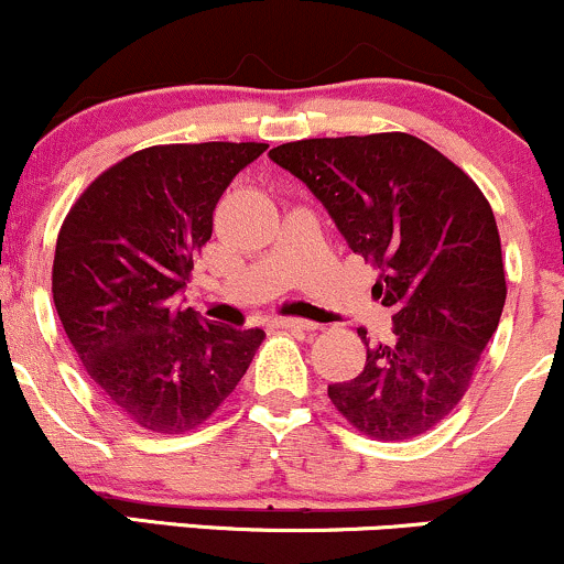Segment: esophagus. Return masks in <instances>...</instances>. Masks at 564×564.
<instances>
[{
	"mask_svg": "<svg viewBox=\"0 0 564 564\" xmlns=\"http://www.w3.org/2000/svg\"><path fill=\"white\" fill-rule=\"evenodd\" d=\"M273 323L278 328H300V332H315V328H318V323L304 318H275Z\"/></svg>",
	"mask_w": 564,
	"mask_h": 564,
	"instance_id": "1",
	"label": "esophagus"
}]
</instances>
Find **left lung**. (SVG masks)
<instances>
[{"label": "left lung", "instance_id": "left-lung-1", "mask_svg": "<svg viewBox=\"0 0 564 564\" xmlns=\"http://www.w3.org/2000/svg\"><path fill=\"white\" fill-rule=\"evenodd\" d=\"M294 174L349 249L377 264L373 294L392 310L390 345L328 384L336 411L377 440L432 430L467 392L507 302L494 209L443 153L405 132L315 138L268 153Z\"/></svg>", "mask_w": 564, "mask_h": 564}]
</instances>
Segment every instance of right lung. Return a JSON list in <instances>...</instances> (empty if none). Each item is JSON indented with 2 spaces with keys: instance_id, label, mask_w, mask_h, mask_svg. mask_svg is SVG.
<instances>
[{
  "instance_id": "add662e5",
  "label": "right lung",
  "mask_w": 564,
  "mask_h": 564,
  "mask_svg": "<svg viewBox=\"0 0 564 564\" xmlns=\"http://www.w3.org/2000/svg\"><path fill=\"white\" fill-rule=\"evenodd\" d=\"M264 151V142L145 148L102 172L63 223L55 310L89 379L145 430L180 435L204 424L262 345V328L200 318L180 294L219 196Z\"/></svg>"
}]
</instances>
